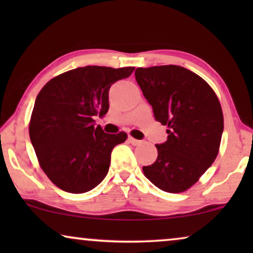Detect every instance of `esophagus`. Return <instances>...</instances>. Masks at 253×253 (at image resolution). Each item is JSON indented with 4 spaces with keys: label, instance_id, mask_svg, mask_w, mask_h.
Returning <instances> with one entry per match:
<instances>
[{
    "label": "esophagus",
    "instance_id": "obj_1",
    "mask_svg": "<svg viewBox=\"0 0 253 253\" xmlns=\"http://www.w3.org/2000/svg\"><path fill=\"white\" fill-rule=\"evenodd\" d=\"M129 141L132 145H134V146H137V145H140L141 144V140H138V139H136V138H133V137H129Z\"/></svg>",
    "mask_w": 253,
    "mask_h": 253
}]
</instances>
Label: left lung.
Here are the masks:
<instances>
[{"instance_id":"8db88e82","label":"left lung","mask_w":253,"mask_h":253,"mask_svg":"<svg viewBox=\"0 0 253 253\" xmlns=\"http://www.w3.org/2000/svg\"><path fill=\"white\" fill-rule=\"evenodd\" d=\"M136 81L168 139L144 175L166 192H184L199 181L220 150L223 114L213 88L178 65L138 68Z\"/></svg>"}]
</instances>
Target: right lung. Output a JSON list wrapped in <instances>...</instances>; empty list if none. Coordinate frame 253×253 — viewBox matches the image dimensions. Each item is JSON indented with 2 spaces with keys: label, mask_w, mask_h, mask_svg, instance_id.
<instances>
[{
  "label": "right lung",
  "mask_w": 253,
  "mask_h": 253,
  "mask_svg": "<svg viewBox=\"0 0 253 253\" xmlns=\"http://www.w3.org/2000/svg\"><path fill=\"white\" fill-rule=\"evenodd\" d=\"M133 70L88 65L63 72L41 88L29 132L41 169L57 188L84 193L106 177L113 148L127 134L105 133L93 117L106 115L110 86Z\"/></svg>",
  "instance_id": "add662e5"
}]
</instances>
